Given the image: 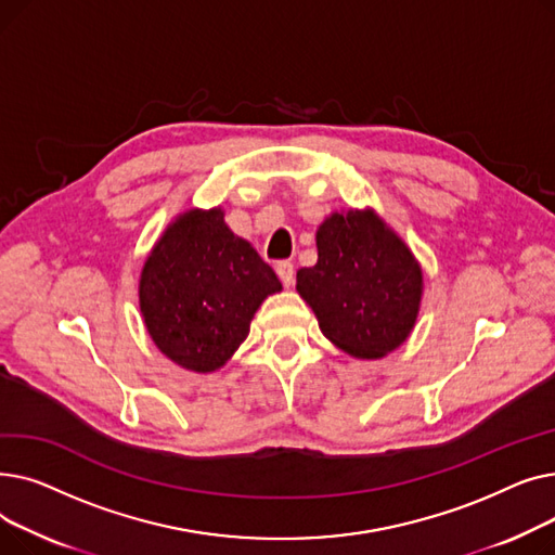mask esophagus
I'll list each match as a JSON object with an SVG mask.
<instances>
[{
    "label": "esophagus",
    "mask_w": 555,
    "mask_h": 555,
    "mask_svg": "<svg viewBox=\"0 0 555 555\" xmlns=\"http://www.w3.org/2000/svg\"><path fill=\"white\" fill-rule=\"evenodd\" d=\"M276 274H279V279L283 281V285L285 287H289L295 283V266L289 260H281V262H276Z\"/></svg>",
    "instance_id": "obj_1"
}]
</instances>
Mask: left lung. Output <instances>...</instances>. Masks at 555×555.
<instances>
[{"mask_svg":"<svg viewBox=\"0 0 555 555\" xmlns=\"http://www.w3.org/2000/svg\"><path fill=\"white\" fill-rule=\"evenodd\" d=\"M297 293L337 348L375 360L410 337L423 270L373 209L333 214L317 229V266L297 272Z\"/></svg>","mask_w":555,"mask_h":555,"instance_id":"obj_1","label":"left lung"}]
</instances>
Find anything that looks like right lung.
Wrapping results in <instances>:
<instances>
[{
    "mask_svg": "<svg viewBox=\"0 0 555 555\" xmlns=\"http://www.w3.org/2000/svg\"><path fill=\"white\" fill-rule=\"evenodd\" d=\"M281 281L227 224L224 211L175 218L139 279L143 324L159 351L195 373L220 369L249 335L258 306Z\"/></svg>",
    "mask_w": 555,
    "mask_h": 555,
    "instance_id": "1",
    "label": "right lung"
}]
</instances>
